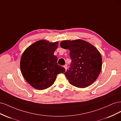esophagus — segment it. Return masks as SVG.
<instances>
[{"label": "esophagus", "instance_id": "34e87169", "mask_svg": "<svg viewBox=\"0 0 121 121\" xmlns=\"http://www.w3.org/2000/svg\"><path fill=\"white\" fill-rule=\"evenodd\" d=\"M64 67L65 68V70H66V69H67V64H65V65H64Z\"/></svg>", "mask_w": 121, "mask_h": 121}]
</instances>
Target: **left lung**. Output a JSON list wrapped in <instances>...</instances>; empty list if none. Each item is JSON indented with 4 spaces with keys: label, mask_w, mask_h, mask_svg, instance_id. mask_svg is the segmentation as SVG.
I'll return each mask as SVG.
<instances>
[{
    "label": "left lung",
    "mask_w": 121,
    "mask_h": 121,
    "mask_svg": "<svg viewBox=\"0 0 121 121\" xmlns=\"http://www.w3.org/2000/svg\"><path fill=\"white\" fill-rule=\"evenodd\" d=\"M61 48L69 50L70 67L64 73L71 85L79 88L90 86L96 80L102 67L100 52L91 44L83 40H64Z\"/></svg>",
    "instance_id": "left-lung-1"
}]
</instances>
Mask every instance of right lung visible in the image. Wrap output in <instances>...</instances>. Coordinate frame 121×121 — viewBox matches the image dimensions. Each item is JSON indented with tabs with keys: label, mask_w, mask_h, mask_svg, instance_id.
I'll return each mask as SVG.
<instances>
[{
	"label": "right lung",
	"mask_w": 121,
	"mask_h": 121,
	"mask_svg": "<svg viewBox=\"0 0 121 121\" xmlns=\"http://www.w3.org/2000/svg\"><path fill=\"white\" fill-rule=\"evenodd\" d=\"M58 42L41 40L25 50L20 61L21 73L27 82L38 90H43L54 83L56 76L64 73L65 69L57 63L54 52Z\"/></svg>",
	"instance_id": "1"
}]
</instances>
